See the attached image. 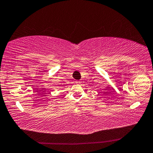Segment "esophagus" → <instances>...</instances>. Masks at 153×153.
Wrapping results in <instances>:
<instances>
[{
  "label": "esophagus",
  "instance_id": "obj_1",
  "mask_svg": "<svg viewBox=\"0 0 153 153\" xmlns=\"http://www.w3.org/2000/svg\"><path fill=\"white\" fill-rule=\"evenodd\" d=\"M76 84H81V82L76 81Z\"/></svg>",
  "mask_w": 153,
  "mask_h": 153
}]
</instances>
